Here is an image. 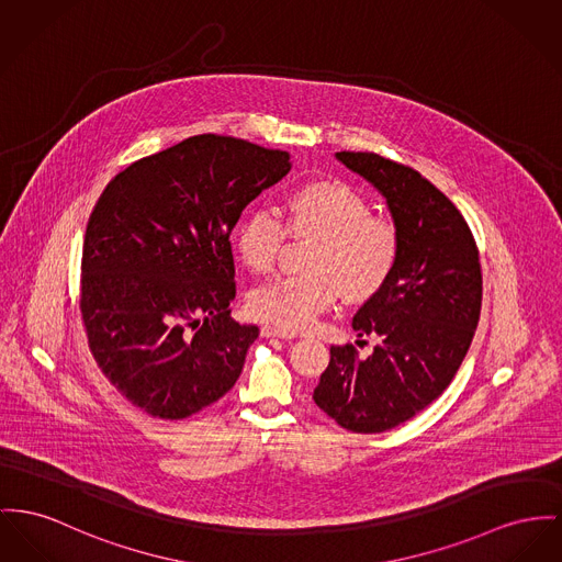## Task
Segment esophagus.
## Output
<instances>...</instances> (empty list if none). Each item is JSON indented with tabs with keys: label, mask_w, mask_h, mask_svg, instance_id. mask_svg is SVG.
I'll return each mask as SVG.
<instances>
[{
	"label": "esophagus",
	"mask_w": 562,
	"mask_h": 562,
	"mask_svg": "<svg viewBox=\"0 0 562 562\" xmlns=\"http://www.w3.org/2000/svg\"><path fill=\"white\" fill-rule=\"evenodd\" d=\"M262 337H277L285 338V340H292V338H296V333H292V330H285V328H277V326H263Z\"/></svg>",
	"instance_id": "34e87169"
}]
</instances>
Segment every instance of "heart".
Here are the masks:
<instances>
[{
  "label": "heart",
  "instance_id": "obj_1",
  "mask_svg": "<svg viewBox=\"0 0 562 562\" xmlns=\"http://www.w3.org/2000/svg\"><path fill=\"white\" fill-rule=\"evenodd\" d=\"M288 229L317 236L304 270L258 288L251 313L279 328H308L340 294L353 302L376 296L401 260V232L394 222L376 217L373 204L358 189L337 179H313L292 189L283 200ZM285 225L272 213L251 211L236 227V249L245 266L270 272L285 243Z\"/></svg>",
  "mask_w": 562,
  "mask_h": 562
}]
</instances>
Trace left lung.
Masks as SVG:
<instances>
[{"mask_svg":"<svg viewBox=\"0 0 562 562\" xmlns=\"http://www.w3.org/2000/svg\"><path fill=\"white\" fill-rule=\"evenodd\" d=\"M367 179L401 232V260L387 285L353 315L373 353L333 345L313 392L315 405L351 432H383L443 394L462 364L482 311V268L460 211L417 170L376 153L340 150ZM360 342V340H358Z\"/></svg>","mask_w":562,"mask_h":562,"instance_id":"8db88e82","label":"left lung"}]
</instances>
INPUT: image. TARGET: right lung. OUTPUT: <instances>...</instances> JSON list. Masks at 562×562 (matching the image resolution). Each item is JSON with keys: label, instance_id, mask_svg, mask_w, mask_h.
I'll return each instance as SVG.
<instances>
[{"label": "right lung", "instance_id": "obj_1", "mask_svg": "<svg viewBox=\"0 0 562 562\" xmlns=\"http://www.w3.org/2000/svg\"><path fill=\"white\" fill-rule=\"evenodd\" d=\"M290 170L288 150L200 134L102 191L85 232L80 315L98 367L134 407L183 419L240 376L260 328L229 317V234Z\"/></svg>", "mask_w": 562, "mask_h": 562}]
</instances>
